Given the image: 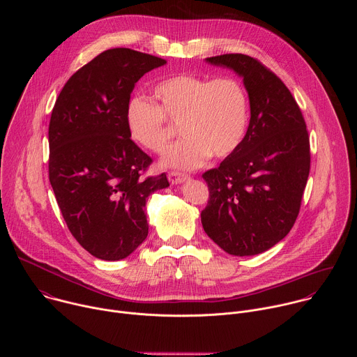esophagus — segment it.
Wrapping results in <instances>:
<instances>
[{"mask_svg": "<svg viewBox=\"0 0 357 357\" xmlns=\"http://www.w3.org/2000/svg\"><path fill=\"white\" fill-rule=\"evenodd\" d=\"M168 179H169L171 183L176 185V183H181V182L189 179V175L182 174V172H175V171H174V172H169V174H168Z\"/></svg>", "mask_w": 357, "mask_h": 357, "instance_id": "1", "label": "esophagus"}]
</instances>
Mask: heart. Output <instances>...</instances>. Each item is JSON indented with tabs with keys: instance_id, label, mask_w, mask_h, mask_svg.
<instances>
[{
	"instance_id": "b5f03b06",
	"label": "heart",
	"mask_w": 357,
	"mask_h": 357,
	"mask_svg": "<svg viewBox=\"0 0 357 357\" xmlns=\"http://www.w3.org/2000/svg\"><path fill=\"white\" fill-rule=\"evenodd\" d=\"M155 105L132 100L128 130L134 141L155 154L179 127L183 138L168 149L165 167L192 169L209 155L226 158L243 142L250 121V97L233 76L174 75L154 87Z\"/></svg>"
}]
</instances>
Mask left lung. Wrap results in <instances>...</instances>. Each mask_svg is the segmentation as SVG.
Instances as JSON below:
<instances>
[{
	"instance_id": "obj_1",
	"label": "left lung",
	"mask_w": 357,
	"mask_h": 357,
	"mask_svg": "<svg viewBox=\"0 0 357 357\" xmlns=\"http://www.w3.org/2000/svg\"><path fill=\"white\" fill-rule=\"evenodd\" d=\"M206 61L243 77L251 117L240 146L202 175L209 188L202 226L226 252L256 256L282 240L298 218L311 168L307 124L284 82L256 58Z\"/></svg>"
}]
</instances>
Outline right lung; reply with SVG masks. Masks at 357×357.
I'll list each match as a JSON object with an SVG mask.
<instances>
[{"instance_id": "1", "label": "right lung", "mask_w": 357, "mask_h": 357, "mask_svg": "<svg viewBox=\"0 0 357 357\" xmlns=\"http://www.w3.org/2000/svg\"><path fill=\"white\" fill-rule=\"evenodd\" d=\"M165 63L107 49L72 75L50 116V185L72 236L100 260L126 259L146 238V197L169 186L165 174L144 175L152 160L127 123L135 83Z\"/></svg>"}]
</instances>
